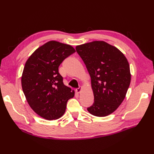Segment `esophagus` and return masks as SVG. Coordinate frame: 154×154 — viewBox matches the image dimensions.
Masks as SVG:
<instances>
[{
	"mask_svg": "<svg viewBox=\"0 0 154 154\" xmlns=\"http://www.w3.org/2000/svg\"><path fill=\"white\" fill-rule=\"evenodd\" d=\"M82 87H80L79 88H76V92L77 93H80L81 91H82Z\"/></svg>",
	"mask_w": 154,
	"mask_h": 154,
	"instance_id": "obj_1",
	"label": "esophagus"
}]
</instances>
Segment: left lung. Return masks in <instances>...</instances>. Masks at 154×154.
<instances>
[{"instance_id":"left-lung-1","label":"left lung","mask_w":154,"mask_h":154,"mask_svg":"<svg viewBox=\"0 0 154 154\" xmlns=\"http://www.w3.org/2000/svg\"><path fill=\"white\" fill-rule=\"evenodd\" d=\"M76 50L91 78L94 101L88 112L97 117L114 112L124 100L131 80L127 58L104 41L77 45Z\"/></svg>"}]
</instances>
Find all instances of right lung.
<instances>
[{
  "label": "right lung",
  "mask_w": 154,
  "mask_h": 154,
  "mask_svg": "<svg viewBox=\"0 0 154 154\" xmlns=\"http://www.w3.org/2000/svg\"><path fill=\"white\" fill-rule=\"evenodd\" d=\"M76 52L71 45L51 40L36 49L26 62L21 78L27 103L40 117L57 119L64 114L74 91L65 85L60 65Z\"/></svg>",
  "instance_id": "add662e5"
}]
</instances>
